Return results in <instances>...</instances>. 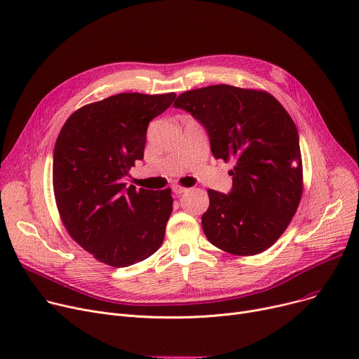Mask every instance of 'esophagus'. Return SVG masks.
<instances>
[{"label":"esophagus","instance_id":"1","mask_svg":"<svg viewBox=\"0 0 359 359\" xmlns=\"http://www.w3.org/2000/svg\"><path fill=\"white\" fill-rule=\"evenodd\" d=\"M173 192H175L176 195H182V194L187 192V189H186V187H183V186L176 184V186H173Z\"/></svg>","mask_w":359,"mask_h":359}]
</instances>
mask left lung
Here are the masks:
<instances>
[{
    "instance_id": "obj_1",
    "label": "left lung",
    "mask_w": 359,
    "mask_h": 359,
    "mask_svg": "<svg viewBox=\"0 0 359 359\" xmlns=\"http://www.w3.org/2000/svg\"><path fill=\"white\" fill-rule=\"evenodd\" d=\"M173 106L205 128L215 158L234 164L230 194L208 191L206 238L237 256L265 252L287 230L303 195L299 138L288 111L266 91L227 84L182 93Z\"/></svg>"
}]
</instances>
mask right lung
I'll list each match as a JSON object with an SVG mask.
<instances>
[{
    "mask_svg": "<svg viewBox=\"0 0 359 359\" xmlns=\"http://www.w3.org/2000/svg\"><path fill=\"white\" fill-rule=\"evenodd\" d=\"M175 93H121L75 110L53 148V194L69 236L97 260L126 268L154 255L173 211L172 191H137L125 177L144 158L148 123Z\"/></svg>",
    "mask_w": 359,
    "mask_h": 359,
    "instance_id": "right-lung-1",
    "label": "right lung"
}]
</instances>
